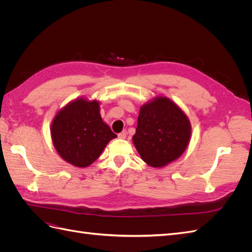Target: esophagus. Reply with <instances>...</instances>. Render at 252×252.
Listing matches in <instances>:
<instances>
[{"label": "esophagus", "instance_id": "34e87169", "mask_svg": "<svg viewBox=\"0 0 252 252\" xmlns=\"http://www.w3.org/2000/svg\"><path fill=\"white\" fill-rule=\"evenodd\" d=\"M126 135H127V131L124 130V131H122V132L119 134V138L122 139V140H124V139H126Z\"/></svg>", "mask_w": 252, "mask_h": 252}]
</instances>
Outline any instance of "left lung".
<instances>
[{"label": "left lung", "instance_id": "obj_1", "mask_svg": "<svg viewBox=\"0 0 252 252\" xmlns=\"http://www.w3.org/2000/svg\"><path fill=\"white\" fill-rule=\"evenodd\" d=\"M191 138L187 114L170 98L158 95L141 106L132 142L142 159L161 168L178 159Z\"/></svg>", "mask_w": 252, "mask_h": 252}]
</instances>
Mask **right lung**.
I'll use <instances>...</instances> for the list:
<instances>
[{
	"mask_svg": "<svg viewBox=\"0 0 252 252\" xmlns=\"http://www.w3.org/2000/svg\"><path fill=\"white\" fill-rule=\"evenodd\" d=\"M52 144L64 161L85 168L117 134L102 120L100 102L80 96L61 108L50 126Z\"/></svg>",
	"mask_w": 252,
	"mask_h": 252,
	"instance_id": "right-lung-1",
	"label": "right lung"
}]
</instances>
